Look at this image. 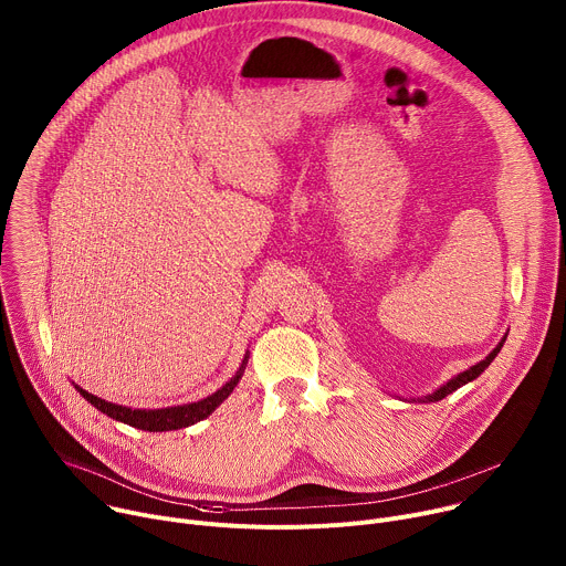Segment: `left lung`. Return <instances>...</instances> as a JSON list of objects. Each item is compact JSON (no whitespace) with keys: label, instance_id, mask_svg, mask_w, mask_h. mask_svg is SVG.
Returning a JSON list of instances; mask_svg holds the SVG:
<instances>
[{"label":"left lung","instance_id":"8db88e82","mask_svg":"<svg viewBox=\"0 0 566 566\" xmlns=\"http://www.w3.org/2000/svg\"><path fill=\"white\" fill-rule=\"evenodd\" d=\"M506 336H509V334H504V338L497 343V347H495L486 358L479 360V363H476V365H472V367H468L465 371H461V374L452 376L448 382H443L441 387H437L432 394H426V396H419V398H410V402H412V400H419V402H437V400L446 398L448 394H452L454 389H459V387H463L465 382H470V380H474L476 376H481V371L486 369V367L495 360V356L502 352V347H504V343H506Z\"/></svg>","mask_w":566,"mask_h":566}]
</instances>
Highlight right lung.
Listing matches in <instances>:
<instances>
[{
    "instance_id": "obj_1",
    "label": "right lung",
    "mask_w": 566,
    "mask_h": 566,
    "mask_svg": "<svg viewBox=\"0 0 566 566\" xmlns=\"http://www.w3.org/2000/svg\"><path fill=\"white\" fill-rule=\"evenodd\" d=\"M249 352L244 356V360H241L239 369L234 371V376L221 385L214 394L201 398V400H195V402H184V406H175V408H160V410H132V408H125V406H116V402H109L101 396H94L90 394L87 389H83L80 385H73L80 394H83V398H87L92 406L96 410H101L103 415H107L109 419L114 421H120V423H127L136 430H145V432H170V430H181V428H188V426H195L203 419H208L221 402L230 396V391L237 387L239 378L244 376V369L249 365Z\"/></svg>"
}]
</instances>
